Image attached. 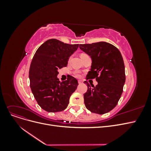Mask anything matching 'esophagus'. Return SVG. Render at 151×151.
I'll use <instances>...</instances> for the list:
<instances>
[{
	"label": "esophagus",
	"instance_id": "1",
	"mask_svg": "<svg viewBox=\"0 0 151 151\" xmlns=\"http://www.w3.org/2000/svg\"><path fill=\"white\" fill-rule=\"evenodd\" d=\"M78 83H79V84H83V81H81V80H79V81H78Z\"/></svg>",
	"mask_w": 151,
	"mask_h": 151
}]
</instances>
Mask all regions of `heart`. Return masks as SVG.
<instances>
[{"mask_svg":"<svg viewBox=\"0 0 151 151\" xmlns=\"http://www.w3.org/2000/svg\"><path fill=\"white\" fill-rule=\"evenodd\" d=\"M84 55V53H82V54L81 55ZM76 76H77V77H79L80 76H79V74H76Z\"/></svg>","mask_w":151,"mask_h":151,"instance_id":"b5f03b06","label":"heart"}]
</instances>
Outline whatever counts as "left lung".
Listing matches in <instances>:
<instances>
[{"mask_svg": "<svg viewBox=\"0 0 151 151\" xmlns=\"http://www.w3.org/2000/svg\"><path fill=\"white\" fill-rule=\"evenodd\" d=\"M79 48L91 57V70L87 79L96 78L95 87L84 81L88 91L84 94L86 108L99 115L110 111L119 101L125 83V65L122 54L113 45L100 42L81 44Z\"/></svg>", "mask_w": 151, "mask_h": 151, "instance_id": "8db88e82", "label": "left lung"}]
</instances>
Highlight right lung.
<instances>
[{
	"label": "right lung",
	"mask_w": 151,
	"mask_h": 151,
	"mask_svg": "<svg viewBox=\"0 0 151 151\" xmlns=\"http://www.w3.org/2000/svg\"><path fill=\"white\" fill-rule=\"evenodd\" d=\"M78 47L79 44L69 45L50 39L36 50L31 63L29 78L34 97L44 110L55 113L67 107L78 82L72 76L59 81L58 70L67 65L69 57Z\"/></svg>",
	"instance_id": "right-lung-1"
}]
</instances>
